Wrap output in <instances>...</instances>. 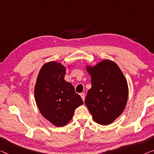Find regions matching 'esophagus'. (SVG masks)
I'll return each mask as SVG.
<instances>
[{
    "mask_svg": "<svg viewBox=\"0 0 154 154\" xmlns=\"http://www.w3.org/2000/svg\"><path fill=\"white\" fill-rule=\"evenodd\" d=\"M80 96H81V98H82V100H85V94L84 93H80Z\"/></svg>",
    "mask_w": 154,
    "mask_h": 154,
    "instance_id": "esophagus-1",
    "label": "esophagus"
}]
</instances>
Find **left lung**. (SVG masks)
Listing matches in <instances>:
<instances>
[{
    "label": "left lung",
    "instance_id": "obj_1",
    "mask_svg": "<svg viewBox=\"0 0 154 154\" xmlns=\"http://www.w3.org/2000/svg\"><path fill=\"white\" fill-rule=\"evenodd\" d=\"M91 88L85 105L94 121L108 125L122 114L127 105L129 88L123 73L115 62L105 59L94 66L86 65Z\"/></svg>",
    "mask_w": 154,
    "mask_h": 154
}]
</instances>
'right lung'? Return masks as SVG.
Wrapping results in <instances>:
<instances>
[{
  "label": "right lung",
  "mask_w": 154,
  "mask_h": 154,
  "mask_svg": "<svg viewBox=\"0 0 154 154\" xmlns=\"http://www.w3.org/2000/svg\"><path fill=\"white\" fill-rule=\"evenodd\" d=\"M66 69L56 61L45 63L34 87L35 100L40 112L56 127L69 123L75 109L83 104L73 85L65 80Z\"/></svg>",
  "instance_id": "1"
}]
</instances>
